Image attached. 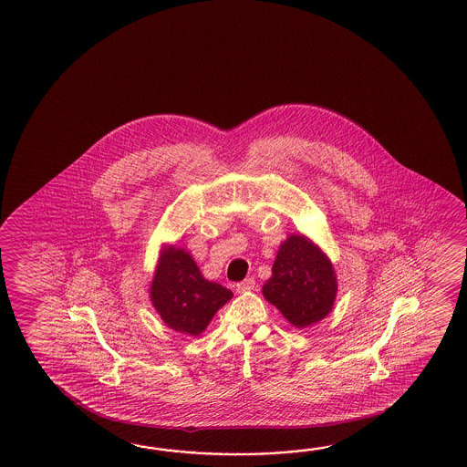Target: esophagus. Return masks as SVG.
<instances>
[{
  "instance_id": "34e87169",
  "label": "esophagus",
  "mask_w": 467,
  "mask_h": 467,
  "mask_svg": "<svg viewBox=\"0 0 467 467\" xmlns=\"http://www.w3.org/2000/svg\"><path fill=\"white\" fill-rule=\"evenodd\" d=\"M254 288H255V280L254 278H245V280H242V282L237 284L238 294H245V292H250Z\"/></svg>"
}]
</instances>
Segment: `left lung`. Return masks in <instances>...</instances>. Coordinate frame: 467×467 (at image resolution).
I'll return each instance as SVG.
<instances>
[{
    "instance_id": "obj_1",
    "label": "left lung",
    "mask_w": 467,
    "mask_h": 467,
    "mask_svg": "<svg viewBox=\"0 0 467 467\" xmlns=\"http://www.w3.org/2000/svg\"><path fill=\"white\" fill-rule=\"evenodd\" d=\"M264 297L292 326L308 327L327 317L337 296L332 262L304 235H290L280 245L272 277L262 288Z\"/></svg>"
}]
</instances>
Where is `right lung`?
<instances>
[{"instance_id": "obj_1", "label": "right lung", "mask_w": 467, "mask_h": 467, "mask_svg": "<svg viewBox=\"0 0 467 467\" xmlns=\"http://www.w3.org/2000/svg\"><path fill=\"white\" fill-rule=\"evenodd\" d=\"M232 297L229 288L203 278L189 252L177 247L161 250L150 298L170 328L197 337Z\"/></svg>"}]
</instances>
